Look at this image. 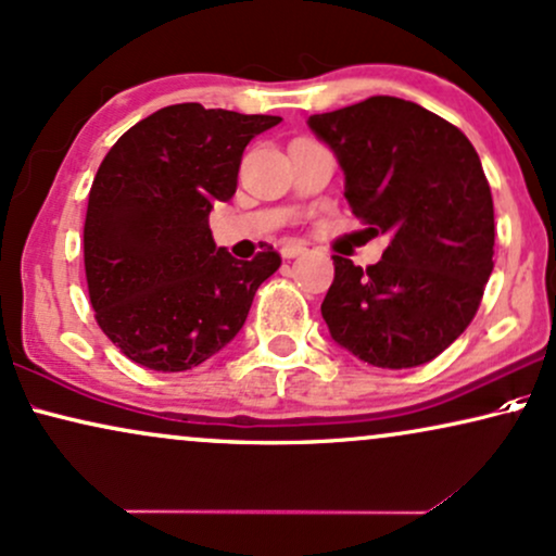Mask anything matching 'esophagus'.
<instances>
[{
  "label": "esophagus",
  "instance_id": "34e87169",
  "mask_svg": "<svg viewBox=\"0 0 556 556\" xmlns=\"http://www.w3.org/2000/svg\"><path fill=\"white\" fill-rule=\"evenodd\" d=\"M305 251H307V245L300 243V241H287V243L279 245V254H282L285 258L302 256V254H305Z\"/></svg>",
  "mask_w": 556,
  "mask_h": 556
}]
</instances>
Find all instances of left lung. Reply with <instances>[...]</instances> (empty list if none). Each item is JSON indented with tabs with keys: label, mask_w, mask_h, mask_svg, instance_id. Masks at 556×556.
Wrapping results in <instances>:
<instances>
[{
	"label": "left lung",
	"mask_w": 556,
	"mask_h": 556,
	"mask_svg": "<svg viewBox=\"0 0 556 556\" xmlns=\"http://www.w3.org/2000/svg\"><path fill=\"white\" fill-rule=\"evenodd\" d=\"M351 213L390 236L377 264L333 256L320 313L356 359L407 369L435 359L472 323L493 274V194L465 132L416 102L369 100L313 115Z\"/></svg>",
	"instance_id": "8db88e82"
}]
</instances>
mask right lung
I'll return each mask as SVG.
<instances>
[{"label":"right lung","mask_w":556,"mask_h":556,"mask_svg":"<svg viewBox=\"0 0 556 556\" xmlns=\"http://www.w3.org/2000/svg\"><path fill=\"white\" fill-rule=\"evenodd\" d=\"M274 115L172 104L132 125L91 181L84 223L89 300L104 336L140 367L185 371L243 328L277 251L238 262L210 210L236 194L243 149Z\"/></svg>","instance_id":"1"}]
</instances>
